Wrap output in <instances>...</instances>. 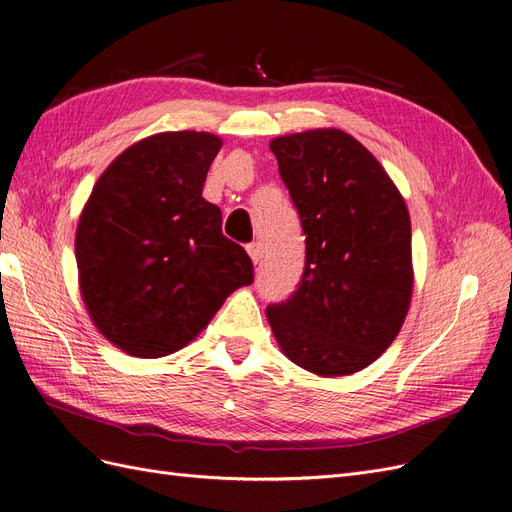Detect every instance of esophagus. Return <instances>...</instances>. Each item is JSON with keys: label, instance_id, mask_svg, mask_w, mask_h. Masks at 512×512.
Returning <instances> with one entry per match:
<instances>
[{"label": "esophagus", "instance_id": "obj_1", "mask_svg": "<svg viewBox=\"0 0 512 512\" xmlns=\"http://www.w3.org/2000/svg\"><path fill=\"white\" fill-rule=\"evenodd\" d=\"M246 253L251 255V259L255 263H259V259H261V242H249V244H246Z\"/></svg>", "mask_w": 512, "mask_h": 512}]
</instances>
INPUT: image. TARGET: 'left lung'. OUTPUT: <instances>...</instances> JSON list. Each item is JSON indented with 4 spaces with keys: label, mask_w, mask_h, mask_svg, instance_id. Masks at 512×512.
Segmentation results:
<instances>
[{
    "label": "left lung",
    "mask_w": 512,
    "mask_h": 512,
    "mask_svg": "<svg viewBox=\"0 0 512 512\" xmlns=\"http://www.w3.org/2000/svg\"><path fill=\"white\" fill-rule=\"evenodd\" d=\"M306 236L304 272L268 304L283 353L321 376L364 370L398 336L410 304V217L364 144L312 129L270 144Z\"/></svg>",
    "instance_id": "left-lung-1"
}]
</instances>
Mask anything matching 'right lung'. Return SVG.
<instances>
[{
    "label": "right lung",
    "instance_id": "obj_1",
    "mask_svg": "<svg viewBox=\"0 0 512 512\" xmlns=\"http://www.w3.org/2000/svg\"><path fill=\"white\" fill-rule=\"evenodd\" d=\"M221 140L168 131L129 146L97 180L76 229L80 291L93 323L129 355L191 342L225 298L255 280L202 197Z\"/></svg>",
    "mask_w": 512,
    "mask_h": 512
}]
</instances>
